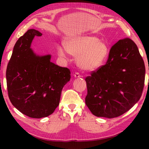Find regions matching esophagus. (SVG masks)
<instances>
[{
	"mask_svg": "<svg viewBox=\"0 0 149 149\" xmlns=\"http://www.w3.org/2000/svg\"><path fill=\"white\" fill-rule=\"evenodd\" d=\"M74 77H75V78H78V77H81V75L78 72H76V73H75V74H74Z\"/></svg>",
	"mask_w": 149,
	"mask_h": 149,
	"instance_id": "esophagus-1",
	"label": "esophagus"
}]
</instances>
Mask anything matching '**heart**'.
I'll return each mask as SVG.
<instances>
[{
  "mask_svg": "<svg viewBox=\"0 0 149 149\" xmlns=\"http://www.w3.org/2000/svg\"><path fill=\"white\" fill-rule=\"evenodd\" d=\"M58 56L68 59L69 53L76 56L77 65L86 71H95L104 64L109 54L107 45L94 36L79 35L66 40L57 48Z\"/></svg>",
  "mask_w": 149,
  "mask_h": 149,
  "instance_id": "1",
  "label": "heart"
}]
</instances>
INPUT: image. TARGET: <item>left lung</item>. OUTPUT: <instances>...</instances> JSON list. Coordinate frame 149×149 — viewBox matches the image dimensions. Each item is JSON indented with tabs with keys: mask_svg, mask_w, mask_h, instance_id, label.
<instances>
[{
	"mask_svg": "<svg viewBox=\"0 0 149 149\" xmlns=\"http://www.w3.org/2000/svg\"><path fill=\"white\" fill-rule=\"evenodd\" d=\"M145 75L137 45L130 38L119 40L110 49L107 64L85 79V104L97 117L120 116L140 99Z\"/></svg>",
	"mask_w": 149,
	"mask_h": 149,
	"instance_id": "1",
	"label": "left lung"
}]
</instances>
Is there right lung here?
I'll return each instance as SVG.
<instances>
[{"label": "right lung", "mask_w": 149, "mask_h": 149, "mask_svg": "<svg viewBox=\"0 0 149 149\" xmlns=\"http://www.w3.org/2000/svg\"><path fill=\"white\" fill-rule=\"evenodd\" d=\"M42 35L31 29L15 44L6 69L8 97L12 105L32 118L52 114L58 106L62 90L70 80V71L50 61L51 55L35 54L31 45Z\"/></svg>", "instance_id": "obj_1"}]
</instances>
